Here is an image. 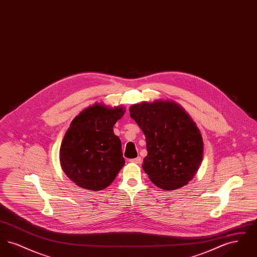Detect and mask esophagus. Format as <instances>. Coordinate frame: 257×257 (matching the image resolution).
<instances>
[{
  "mask_svg": "<svg viewBox=\"0 0 257 257\" xmlns=\"http://www.w3.org/2000/svg\"><path fill=\"white\" fill-rule=\"evenodd\" d=\"M130 162L131 163H135V164H141L142 163V158L141 157H137V158H134V159L130 160Z\"/></svg>",
  "mask_w": 257,
  "mask_h": 257,
  "instance_id": "34e87169",
  "label": "esophagus"
}]
</instances>
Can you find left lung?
<instances>
[{
    "instance_id": "1",
    "label": "left lung",
    "mask_w": 257,
    "mask_h": 257,
    "mask_svg": "<svg viewBox=\"0 0 257 257\" xmlns=\"http://www.w3.org/2000/svg\"><path fill=\"white\" fill-rule=\"evenodd\" d=\"M130 116L146 136L143 169L165 191L179 189L196 175L203 158V141L188 112L174 101L155 100L130 107Z\"/></svg>"
}]
</instances>
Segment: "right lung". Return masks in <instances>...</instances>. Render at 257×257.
Returning <instances> with one entry per match:
<instances>
[{
    "label": "right lung",
    "mask_w": 257,
    "mask_h": 257,
    "mask_svg": "<svg viewBox=\"0 0 257 257\" xmlns=\"http://www.w3.org/2000/svg\"><path fill=\"white\" fill-rule=\"evenodd\" d=\"M125 113L120 106L95 103L70 123L60 149L61 169L77 186L101 191L112 183L125 164L113 126Z\"/></svg>",
    "instance_id": "1"
}]
</instances>
